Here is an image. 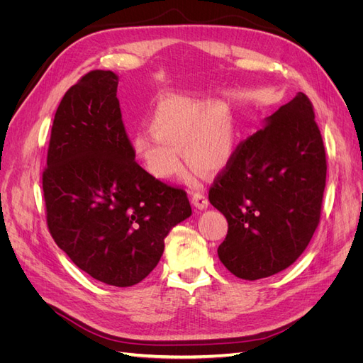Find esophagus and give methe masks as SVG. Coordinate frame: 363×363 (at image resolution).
I'll list each match as a JSON object with an SVG mask.
<instances>
[{
  "mask_svg": "<svg viewBox=\"0 0 363 363\" xmlns=\"http://www.w3.org/2000/svg\"><path fill=\"white\" fill-rule=\"evenodd\" d=\"M191 201H192V204H194L196 208H200V211H203V208H206V207L208 206L207 196H206L203 192H195V194L191 196Z\"/></svg>",
  "mask_w": 363,
  "mask_h": 363,
  "instance_id": "1",
  "label": "esophagus"
}]
</instances>
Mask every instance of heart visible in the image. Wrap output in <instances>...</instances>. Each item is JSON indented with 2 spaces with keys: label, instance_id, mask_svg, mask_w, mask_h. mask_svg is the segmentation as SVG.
Masks as SVG:
<instances>
[{
  "label": "heart",
  "instance_id": "b5f03b06",
  "mask_svg": "<svg viewBox=\"0 0 363 363\" xmlns=\"http://www.w3.org/2000/svg\"><path fill=\"white\" fill-rule=\"evenodd\" d=\"M148 131L131 142V151L152 177L167 180L183 171L180 151L192 167L206 172L223 169L236 147V128L228 111L184 96L162 100L151 115Z\"/></svg>",
  "mask_w": 363,
  "mask_h": 363
}]
</instances>
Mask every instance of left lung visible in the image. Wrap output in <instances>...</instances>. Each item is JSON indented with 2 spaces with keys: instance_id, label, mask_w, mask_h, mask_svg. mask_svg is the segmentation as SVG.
Here are the masks:
<instances>
[{
  "instance_id": "obj_1",
  "label": "left lung",
  "mask_w": 363,
  "mask_h": 363,
  "mask_svg": "<svg viewBox=\"0 0 363 363\" xmlns=\"http://www.w3.org/2000/svg\"><path fill=\"white\" fill-rule=\"evenodd\" d=\"M325 174L313 106L298 92L240 142L208 189L228 223L218 248L224 267L244 280L291 267L320 224Z\"/></svg>"
}]
</instances>
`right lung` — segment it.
Listing matches in <instances>:
<instances>
[{"instance_id": "1", "label": "right lung", "mask_w": 363, "mask_h": 363, "mask_svg": "<svg viewBox=\"0 0 363 363\" xmlns=\"http://www.w3.org/2000/svg\"><path fill=\"white\" fill-rule=\"evenodd\" d=\"M118 75L84 74L54 115L42 174L47 225L86 274L118 288L156 268L169 230L192 208L184 189L135 160L116 98Z\"/></svg>"}]
</instances>
